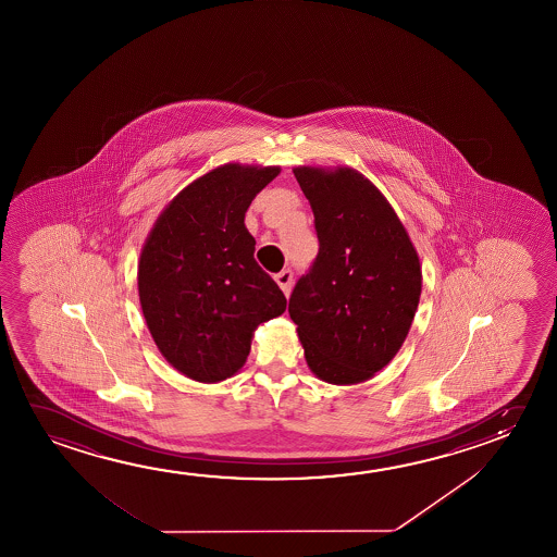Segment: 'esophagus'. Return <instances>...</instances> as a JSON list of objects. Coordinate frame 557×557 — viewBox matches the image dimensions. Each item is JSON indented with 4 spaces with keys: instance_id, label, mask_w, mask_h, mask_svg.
<instances>
[{
    "instance_id": "esophagus-1",
    "label": "esophagus",
    "mask_w": 557,
    "mask_h": 557,
    "mask_svg": "<svg viewBox=\"0 0 557 557\" xmlns=\"http://www.w3.org/2000/svg\"><path fill=\"white\" fill-rule=\"evenodd\" d=\"M274 277L277 285L282 287V292L285 293V295H289V293H292L293 285L292 270H282V272H280V274H275Z\"/></svg>"
}]
</instances>
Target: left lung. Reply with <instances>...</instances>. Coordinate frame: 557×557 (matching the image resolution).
Here are the masks:
<instances>
[{
	"label": "left lung",
	"instance_id": "1",
	"mask_svg": "<svg viewBox=\"0 0 557 557\" xmlns=\"http://www.w3.org/2000/svg\"><path fill=\"white\" fill-rule=\"evenodd\" d=\"M314 212L317 258L289 299L305 359L320 380L359 384L401 349L422 274L394 208L351 168H295Z\"/></svg>",
	"mask_w": 557,
	"mask_h": 557
}]
</instances>
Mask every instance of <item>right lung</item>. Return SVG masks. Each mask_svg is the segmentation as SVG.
<instances>
[{
    "mask_svg": "<svg viewBox=\"0 0 557 557\" xmlns=\"http://www.w3.org/2000/svg\"><path fill=\"white\" fill-rule=\"evenodd\" d=\"M280 168L227 163L183 188L158 218L138 262L150 334L173 369L220 382L245 364L258 324L287 299L255 260L248 206Z\"/></svg>",
    "mask_w": 557,
    "mask_h": 557,
    "instance_id": "1",
    "label": "right lung"
}]
</instances>
